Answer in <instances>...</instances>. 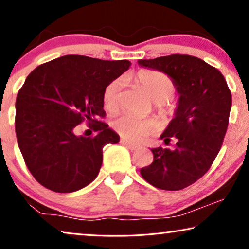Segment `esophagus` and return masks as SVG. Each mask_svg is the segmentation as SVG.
I'll use <instances>...</instances> for the list:
<instances>
[{"instance_id":"esophagus-1","label":"esophagus","mask_w":249,"mask_h":249,"mask_svg":"<svg viewBox=\"0 0 249 249\" xmlns=\"http://www.w3.org/2000/svg\"><path fill=\"white\" fill-rule=\"evenodd\" d=\"M121 144H124V145L125 146V147H128L129 149H131V151H136V149L138 148V146H137V145L132 144V142H128V141H125V139H122V141H121Z\"/></svg>"}]
</instances>
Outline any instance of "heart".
<instances>
[{
    "label": "heart",
    "mask_w": 249,
    "mask_h": 249,
    "mask_svg": "<svg viewBox=\"0 0 249 249\" xmlns=\"http://www.w3.org/2000/svg\"><path fill=\"white\" fill-rule=\"evenodd\" d=\"M134 79L153 100L156 111L164 121H170L177 112V104L172 100L175 83L162 71L142 69L135 74ZM103 104L108 112H117L121 105V80L111 81L103 91ZM160 124L154 118H141L122 114L112 121V128L131 142H142L155 130Z\"/></svg>",
    "instance_id": "1"
}]
</instances>
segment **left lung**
Instances as JSON below:
<instances>
[{"label": "left lung", "mask_w": 249, "mask_h": 249, "mask_svg": "<svg viewBox=\"0 0 249 249\" xmlns=\"http://www.w3.org/2000/svg\"><path fill=\"white\" fill-rule=\"evenodd\" d=\"M142 67L162 71L171 78L179 94L178 107L164 132L165 145L153 148L151 165L141 175L159 189L180 190L205 175L220 152L231 110V91L223 74L205 61L186 54L139 60Z\"/></svg>", "instance_id": "obj_1"}]
</instances>
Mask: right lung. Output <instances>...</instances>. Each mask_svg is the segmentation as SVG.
Masks as SVG:
<instances>
[{"instance_id":"right-lung-1","label":"right lung","mask_w":249,"mask_h":249,"mask_svg":"<svg viewBox=\"0 0 249 249\" xmlns=\"http://www.w3.org/2000/svg\"><path fill=\"white\" fill-rule=\"evenodd\" d=\"M131 63L84 55H64L29 73L16 101V135L27 168L55 193L79 190L96 178L103 147L120 137L104 121L103 91ZM88 120L94 138L73 130Z\"/></svg>"}]
</instances>
